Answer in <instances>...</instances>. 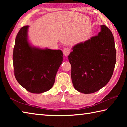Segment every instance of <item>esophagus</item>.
I'll list each match as a JSON object with an SVG mask.
<instances>
[{
	"mask_svg": "<svg viewBox=\"0 0 127 127\" xmlns=\"http://www.w3.org/2000/svg\"><path fill=\"white\" fill-rule=\"evenodd\" d=\"M70 50L69 48H65L63 49V53L64 55L65 56V57H68L69 54H70Z\"/></svg>",
	"mask_w": 127,
	"mask_h": 127,
	"instance_id": "esophagus-1",
	"label": "esophagus"
}]
</instances>
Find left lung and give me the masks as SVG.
<instances>
[{
  "label": "left lung",
  "instance_id": "8db88e82",
  "mask_svg": "<svg viewBox=\"0 0 127 127\" xmlns=\"http://www.w3.org/2000/svg\"><path fill=\"white\" fill-rule=\"evenodd\" d=\"M68 56L74 89L83 94L94 93L104 87L112 76L116 63L114 38L105 25L84 42L76 44Z\"/></svg>",
  "mask_w": 127,
  "mask_h": 127
}]
</instances>
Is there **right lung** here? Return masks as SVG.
<instances>
[{
  "instance_id": "add662e5",
  "label": "right lung",
  "mask_w": 127,
  "mask_h": 127,
  "mask_svg": "<svg viewBox=\"0 0 127 127\" xmlns=\"http://www.w3.org/2000/svg\"><path fill=\"white\" fill-rule=\"evenodd\" d=\"M29 27H22L16 36L13 54L14 76L28 91L40 94L52 88L63 53L31 45L28 40Z\"/></svg>"
}]
</instances>
